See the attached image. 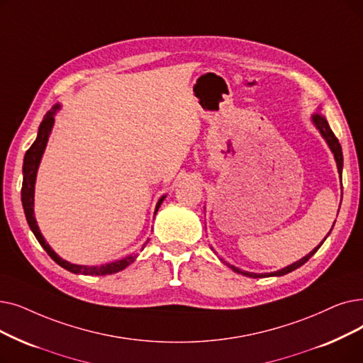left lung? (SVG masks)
<instances>
[{
	"mask_svg": "<svg viewBox=\"0 0 363 363\" xmlns=\"http://www.w3.org/2000/svg\"><path fill=\"white\" fill-rule=\"evenodd\" d=\"M311 121H313L314 125H316L318 130H319L320 135L323 136V139L326 140V144L329 145L330 151H333L334 159H335V162H337L338 173H340V177H341V172H342V151H341V145H340V143H338L337 136L334 135L333 130H330V128H329V124H328L325 116H322L320 113H314V114L311 116ZM328 234H329V233H328ZM325 239H326V238H325ZM322 243H323V242H322ZM322 243H320V245H322ZM320 245H319L318 247H314V249L310 252V254L306 255L304 258H301L299 261H296V262H294V264L285 267V269L277 270V272H274V273H261V274H258V273H247V272H242L240 269H238V267L230 265V264H228V265H230V269H233V272L239 273V274H243V276L254 277V279H257V277H270V276H285V274H288V273H291V272L299 269V267H301L303 264H306L314 254H316V250L320 247Z\"/></svg>",
	"mask_w": 363,
	"mask_h": 363,
	"instance_id": "1",
	"label": "left lung"
}]
</instances>
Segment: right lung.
Segmentation results:
<instances>
[{
	"instance_id": "right-lung-1",
	"label": "right lung",
	"mask_w": 363,
	"mask_h": 363,
	"mask_svg": "<svg viewBox=\"0 0 363 363\" xmlns=\"http://www.w3.org/2000/svg\"><path fill=\"white\" fill-rule=\"evenodd\" d=\"M60 108V105H55L49 113H47L40 124L38 128V135L37 139L34 140V144L30 145V148L26 151L25 154V159H23V182H22V204H23V211H25V216L28 220V225L29 228L33 230L34 235L37 238V240L40 242V245L44 247V250L47 254L50 255V258L59 264L60 267H64L65 270L74 273V274H84V276H105V274H113L117 272L124 270L125 267L130 265L135 259L136 255H129L123 259L114 261V262H109V264H102V265H77V264H71L65 259H62L56 252L49 246L43 238V234L37 225V220L34 216V191H35V179H37V170L41 162V157L43 152L45 150L47 145V140H49L52 128L55 124V114L57 109ZM166 196H163L159 201H157V206H155V212L159 211L160 204L163 203ZM148 243V242H147Z\"/></svg>"
}]
</instances>
